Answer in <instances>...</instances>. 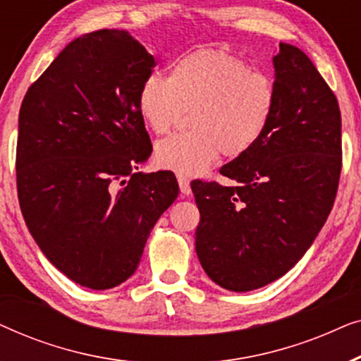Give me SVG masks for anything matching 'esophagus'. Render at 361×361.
Listing matches in <instances>:
<instances>
[{"mask_svg":"<svg viewBox=\"0 0 361 361\" xmlns=\"http://www.w3.org/2000/svg\"><path fill=\"white\" fill-rule=\"evenodd\" d=\"M177 182H179V187H180V192L184 195H189L190 194V182H189V179H187L185 176H182V174H177Z\"/></svg>","mask_w":361,"mask_h":361,"instance_id":"esophagus-1","label":"esophagus"}]
</instances>
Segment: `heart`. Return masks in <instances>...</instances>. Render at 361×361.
I'll return each instance as SVG.
<instances>
[{
  "instance_id": "1",
  "label": "heart",
  "mask_w": 361,
  "mask_h": 361,
  "mask_svg": "<svg viewBox=\"0 0 361 361\" xmlns=\"http://www.w3.org/2000/svg\"><path fill=\"white\" fill-rule=\"evenodd\" d=\"M140 111L156 135L171 131L185 111L192 130L157 142L156 161L194 176L220 154L240 157L258 145L273 121L276 85L224 49H197L171 63L169 78L149 73L141 83Z\"/></svg>"
}]
</instances>
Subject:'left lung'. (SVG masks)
I'll return each instance as SVG.
<instances>
[{"mask_svg": "<svg viewBox=\"0 0 361 361\" xmlns=\"http://www.w3.org/2000/svg\"><path fill=\"white\" fill-rule=\"evenodd\" d=\"M273 63L268 131L220 169L236 185L192 182L197 256L214 283L235 293L273 283L302 258L332 210L342 171L337 97L295 46L281 42Z\"/></svg>", "mask_w": 361, "mask_h": 361, "instance_id": "1", "label": "left lung"}]
</instances>
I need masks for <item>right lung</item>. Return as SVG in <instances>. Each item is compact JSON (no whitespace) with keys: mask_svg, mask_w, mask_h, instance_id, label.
Listing matches in <instances>:
<instances>
[{"mask_svg":"<svg viewBox=\"0 0 361 361\" xmlns=\"http://www.w3.org/2000/svg\"><path fill=\"white\" fill-rule=\"evenodd\" d=\"M154 57L126 31L72 41L19 110V205L46 258L73 283L110 289L140 264L179 194L169 171L135 172L152 151L140 88Z\"/></svg>","mask_w":361,"mask_h":361,"instance_id":"add662e5","label":"right lung"}]
</instances>
